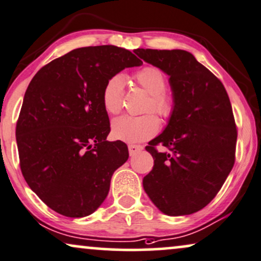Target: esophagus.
<instances>
[{"label":"esophagus","instance_id":"1","mask_svg":"<svg viewBox=\"0 0 261 261\" xmlns=\"http://www.w3.org/2000/svg\"><path fill=\"white\" fill-rule=\"evenodd\" d=\"M128 150H129L130 155H134L143 150V146H141V145H129V146H128Z\"/></svg>","mask_w":261,"mask_h":261}]
</instances>
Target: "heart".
I'll return each mask as SVG.
<instances>
[{
    "label": "heart",
    "instance_id": "heart-1",
    "mask_svg": "<svg viewBox=\"0 0 261 261\" xmlns=\"http://www.w3.org/2000/svg\"><path fill=\"white\" fill-rule=\"evenodd\" d=\"M134 79L141 89L150 94L145 104L144 113H154L168 120L174 113V99L168 93L167 77L160 68L154 66H146L134 74ZM124 77L120 74L111 76L104 85L101 92V103L104 110L110 115H116L122 109ZM160 122L152 114L143 116L117 117L111 124V134L116 140L124 143H139L147 140L158 132Z\"/></svg>",
    "mask_w": 261,
    "mask_h": 261
}]
</instances>
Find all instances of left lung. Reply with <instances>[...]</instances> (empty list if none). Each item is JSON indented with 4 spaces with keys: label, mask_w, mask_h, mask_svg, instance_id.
<instances>
[{
    "label": "left lung",
    "mask_w": 261,
    "mask_h": 261,
    "mask_svg": "<svg viewBox=\"0 0 261 261\" xmlns=\"http://www.w3.org/2000/svg\"><path fill=\"white\" fill-rule=\"evenodd\" d=\"M134 53L170 76L175 106L167 128L146 146L154 164L144 189L165 215H191L210 204L234 167L238 129L229 96L191 53ZM160 144L168 151H158Z\"/></svg>",
    "instance_id": "left-lung-1"
}]
</instances>
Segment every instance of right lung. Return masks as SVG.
I'll list each match as a JSON object with an SVG mask.
<instances>
[{
    "instance_id": "obj_1",
    "label": "right lung",
    "mask_w": 261,
    "mask_h": 261,
    "mask_svg": "<svg viewBox=\"0 0 261 261\" xmlns=\"http://www.w3.org/2000/svg\"><path fill=\"white\" fill-rule=\"evenodd\" d=\"M143 61L114 45L74 49L42 67L27 87L16 122L20 169L44 204L66 217L89 216L106 200L114 171L128 160L107 141L101 103L111 76Z\"/></svg>"
}]
</instances>
